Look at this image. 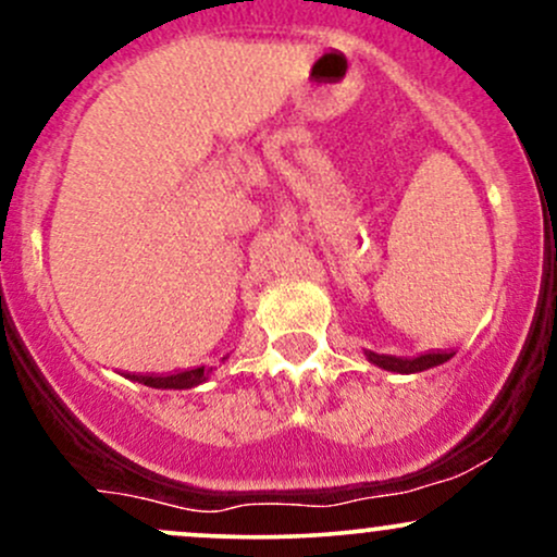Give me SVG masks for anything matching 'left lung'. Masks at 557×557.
Instances as JSON below:
<instances>
[{
	"label": "left lung",
	"instance_id": "1",
	"mask_svg": "<svg viewBox=\"0 0 557 557\" xmlns=\"http://www.w3.org/2000/svg\"><path fill=\"white\" fill-rule=\"evenodd\" d=\"M367 356H369V361L376 363V367L387 369V372H400V374L424 372V369L440 367V363H445L447 359H453V354H447V350H437V354H424V356H417V359H398V356H380V354H372V350H369Z\"/></svg>",
	"mask_w": 557,
	"mask_h": 557
}]
</instances>
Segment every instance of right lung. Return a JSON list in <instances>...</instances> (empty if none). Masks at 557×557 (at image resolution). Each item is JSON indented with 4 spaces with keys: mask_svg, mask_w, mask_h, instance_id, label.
<instances>
[{
    "mask_svg": "<svg viewBox=\"0 0 557 557\" xmlns=\"http://www.w3.org/2000/svg\"><path fill=\"white\" fill-rule=\"evenodd\" d=\"M209 369L198 367V369H188V372H181V374H170V376H157V374H127L131 380L140 382V385L146 387H159V389H188V387H196L201 385L203 380H207Z\"/></svg>",
    "mask_w": 557,
    "mask_h": 557,
    "instance_id": "obj_1",
    "label": "right lung"
}]
</instances>
